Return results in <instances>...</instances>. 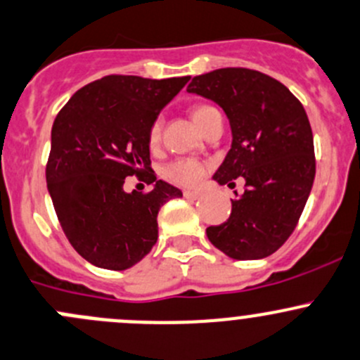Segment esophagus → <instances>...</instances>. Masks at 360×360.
<instances>
[{"label":"esophagus","instance_id":"1","mask_svg":"<svg viewBox=\"0 0 360 360\" xmlns=\"http://www.w3.org/2000/svg\"><path fill=\"white\" fill-rule=\"evenodd\" d=\"M199 195H201V192L198 191H184V198L187 199H198Z\"/></svg>","mask_w":360,"mask_h":360}]
</instances>
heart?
Masks as SVG:
<instances>
[{
  "label": "heart",
  "mask_w": 360,
  "mask_h": 360,
  "mask_svg": "<svg viewBox=\"0 0 360 360\" xmlns=\"http://www.w3.org/2000/svg\"><path fill=\"white\" fill-rule=\"evenodd\" d=\"M212 110V106L208 105H198L192 108V119L194 122L201 124V120L205 119L206 113ZM161 134H162V119L158 117L154 122L150 124V129H148V145L152 148L158 147L159 141H161ZM165 176L168 180L175 181V184L180 185H195L201 181L202 176H205V165L198 159L192 158H181L176 159V161L169 162L168 166L165 168Z\"/></svg>",
  "instance_id": "1"
}]
</instances>
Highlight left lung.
<instances>
[{
    "instance_id": "left-lung-1",
    "label": "left lung",
    "mask_w": 360,
    "mask_h": 360,
    "mask_svg": "<svg viewBox=\"0 0 360 360\" xmlns=\"http://www.w3.org/2000/svg\"><path fill=\"white\" fill-rule=\"evenodd\" d=\"M187 92L215 101L229 119L233 143L213 179L231 188L245 180L229 219L206 236L238 261L268 257L296 229L315 180L308 115L282 82L248 68L199 75Z\"/></svg>"
}]
</instances>
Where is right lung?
<instances>
[{
    "label": "right lung",
    "mask_w": 360,
    "mask_h": 360,
    "mask_svg": "<svg viewBox=\"0 0 360 360\" xmlns=\"http://www.w3.org/2000/svg\"><path fill=\"white\" fill-rule=\"evenodd\" d=\"M187 82L108 75L78 89L56 117L49 194L68 241L91 264L122 271L140 262L158 241L161 206L181 198L148 173V129ZM145 172L152 191H123L126 176Z\"/></svg>",
    "instance_id": "right-lung-1"
}]
</instances>
